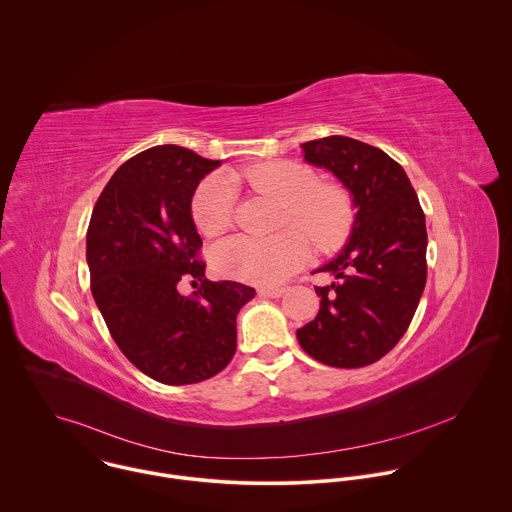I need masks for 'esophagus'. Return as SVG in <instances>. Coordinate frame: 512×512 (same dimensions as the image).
I'll return each instance as SVG.
<instances>
[{"label": "esophagus", "mask_w": 512, "mask_h": 512, "mask_svg": "<svg viewBox=\"0 0 512 512\" xmlns=\"http://www.w3.org/2000/svg\"><path fill=\"white\" fill-rule=\"evenodd\" d=\"M286 293V288H260L258 295L260 297H282Z\"/></svg>", "instance_id": "1"}]
</instances>
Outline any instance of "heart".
Segmentation results:
<instances>
[{"instance_id":"b5f03b06","label":"heart","mask_w":512,"mask_h":512,"mask_svg":"<svg viewBox=\"0 0 512 512\" xmlns=\"http://www.w3.org/2000/svg\"><path fill=\"white\" fill-rule=\"evenodd\" d=\"M234 183L276 197L284 203V226L274 236L238 234L213 248L211 262L217 274L256 286L284 282L317 250H335L353 224L349 191L335 181H317L313 169L295 161H264L232 173ZM236 191L220 175L207 177L195 191L191 215L205 236H219L234 220Z\"/></svg>"}]
</instances>
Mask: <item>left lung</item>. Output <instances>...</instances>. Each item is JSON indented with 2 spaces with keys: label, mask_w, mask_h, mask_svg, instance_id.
Listing matches in <instances>:
<instances>
[{
  "label": "left lung",
  "mask_w": 512,
  "mask_h": 512,
  "mask_svg": "<svg viewBox=\"0 0 512 512\" xmlns=\"http://www.w3.org/2000/svg\"><path fill=\"white\" fill-rule=\"evenodd\" d=\"M301 147L351 191L357 215L341 254L315 270L335 282L315 286L319 313L297 341L323 365H372L402 339L426 288V217L406 171L382 149L345 136Z\"/></svg>",
  "instance_id": "left-lung-1"
}]
</instances>
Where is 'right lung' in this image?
<instances>
[{
	"mask_svg": "<svg viewBox=\"0 0 512 512\" xmlns=\"http://www.w3.org/2000/svg\"><path fill=\"white\" fill-rule=\"evenodd\" d=\"M220 161L187 147L134 155L100 193L86 232L90 290L126 359L163 384L219 374L236 353V315L256 290L211 282L191 217L197 185ZM200 290L181 296L178 284Z\"/></svg>",
	"mask_w": 512,
	"mask_h": 512,
	"instance_id": "obj_1",
	"label": "right lung"
}]
</instances>
